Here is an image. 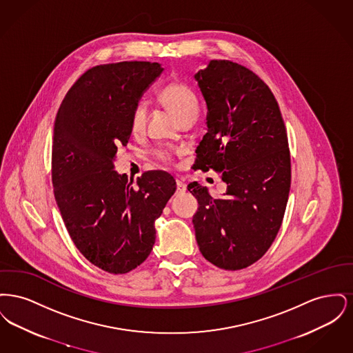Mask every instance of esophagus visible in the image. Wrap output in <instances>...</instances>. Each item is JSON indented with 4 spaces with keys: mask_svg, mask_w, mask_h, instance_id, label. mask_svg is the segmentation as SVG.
I'll list each match as a JSON object with an SVG mask.
<instances>
[{
    "mask_svg": "<svg viewBox=\"0 0 353 353\" xmlns=\"http://www.w3.org/2000/svg\"><path fill=\"white\" fill-rule=\"evenodd\" d=\"M176 184H177V193H184L186 190V185L184 184V181L176 180Z\"/></svg>",
    "mask_w": 353,
    "mask_h": 353,
    "instance_id": "1",
    "label": "esophagus"
}]
</instances>
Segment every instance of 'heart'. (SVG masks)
Wrapping results in <instances>:
<instances>
[{"label":"heart","mask_w":353,"mask_h":353,"mask_svg":"<svg viewBox=\"0 0 353 353\" xmlns=\"http://www.w3.org/2000/svg\"><path fill=\"white\" fill-rule=\"evenodd\" d=\"M160 99L169 107V110L183 121L190 117H197L199 101L193 90L184 83H170L160 92ZM147 120V108L144 103H137L131 115V130L139 134L144 130ZM157 160L167 163L170 160V152L165 148H159L154 152Z\"/></svg>","instance_id":"b5f03b06"}]
</instances>
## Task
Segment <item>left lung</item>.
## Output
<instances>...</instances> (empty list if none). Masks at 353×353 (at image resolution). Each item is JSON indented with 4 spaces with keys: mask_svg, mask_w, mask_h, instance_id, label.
<instances>
[{
    "mask_svg": "<svg viewBox=\"0 0 353 353\" xmlns=\"http://www.w3.org/2000/svg\"><path fill=\"white\" fill-rule=\"evenodd\" d=\"M206 101V134L196 169L222 172L226 192L213 199L190 183L200 252L219 269L241 270L269 250L285 216L291 161L278 101L258 75L230 61L212 59L194 74Z\"/></svg>",
    "mask_w": 353,
    "mask_h": 353,
    "instance_id": "obj_1",
    "label": "left lung"
}]
</instances>
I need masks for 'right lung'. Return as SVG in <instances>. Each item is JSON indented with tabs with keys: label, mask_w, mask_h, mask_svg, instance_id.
Instances as JSON below:
<instances>
[{
	"label": "right lung",
	"mask_w": 353,
	"mask_h": 353,
	"mask_svg": "<svg viewBox=\"0 0 353 353\" xmlns=\"http://www.w3.org/2000/svg\"><path fill=\"white\" fill-rule=\"evenodd\" d=\"M163 71L151 62L90 68L68 90L54 123L55 201L78 250L111 274H125L148 258L154 221L176 192L167 172H145L134 185L114 165L132 132L134 105Z\"/></svg>",
	"instance_id": "obj_1"
}]
</instances>
